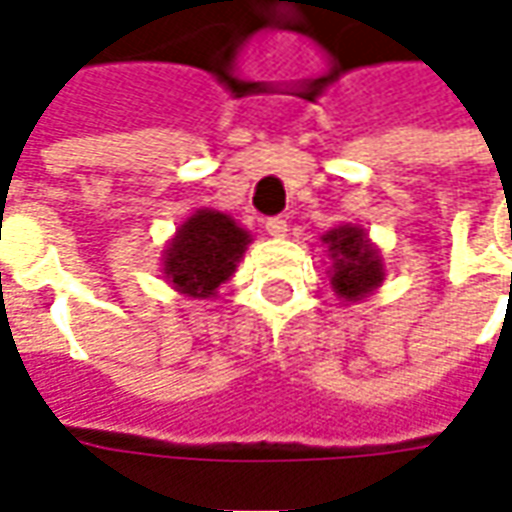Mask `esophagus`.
<instances>
[{
	"label": "esophagus",
	"mask_w": 512,
	"mask_h": 512,
	"mask_svg": "<svg viewBox=\"0 0 512 512\" xmlns=\"http://www.w3.org/2000/svg\"><path fill=\"white\" fill-rule=\"evenodd\" d=\"M265 230L273 236V239H285L287 219H282V216H270V219H265Z\"/></svg>",
	"instance_id": "esophagus-1"
}]
</instances>
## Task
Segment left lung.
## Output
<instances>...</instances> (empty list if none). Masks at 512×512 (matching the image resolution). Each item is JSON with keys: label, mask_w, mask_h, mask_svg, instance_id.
I'll return each instance as SVG.
<instances>
[{"label": "left lung", "mask_w": 512, "mask_h": 512, "mask_svg": "<svg viewBox=\"0 0 512 512\" xmlns=\"http://www.w3.org/2000/svg\"><path fill=\"white\" fill-rule=\"evenodd\" d=\"M333 259L330 285L344 302H359L384 282V265L379 250L370 245L364 227L339 225L322 236Z\"/></svg>", "instance_id": "1"}]
</instances>
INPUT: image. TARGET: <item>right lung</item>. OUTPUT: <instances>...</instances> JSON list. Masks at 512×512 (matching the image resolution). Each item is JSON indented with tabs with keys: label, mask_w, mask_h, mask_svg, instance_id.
<instances>
[{
	"label": "right lung",
	"mask_w": 512,
	"mask_h": 512,
	"mask_svg": "<svg viewBox=\"0 0 512 512\" xmlns=\"http://www.w3.org/2000/svg\"><path fill=\"white\" fill-rule=\"evenodd\" d=\"M247 245L250 233L227 213L196 210L168 242L162 259L165 279L190 299H210L233 276Z\"/></svg>",
	"instance_id": "1"
}]
</instances>
